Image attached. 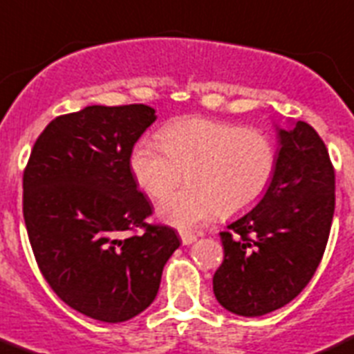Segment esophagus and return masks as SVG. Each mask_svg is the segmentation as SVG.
I'll return each instance as SVG.
<instances>
[{
  "label": "esophagus",
  "instance_id": "esophagus-1",
  "mask_svg": "<svg viewBox=\"0 0 354 354\" xmlns=\"http://www.w3.org/2000/svg\"><path fill=\"white\" fill-rule=\"evenodd\" d=\"M180 237H181V243L185 244V246H188V244H192V243H196L197 241V236L196 234H192V232H180Z\"/></svg>",
  "mask_w": 354,
  "mask_h": 354
}]
</instances>
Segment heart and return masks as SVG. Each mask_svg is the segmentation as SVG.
Instances as JSON below:
<instances>
[{
    "instance_id": "b5f03b06",
    "label": "heart",
    "mask_w": 354,
    "mask_h": 354,
    "mask_svg": "<svg viewBox=\"0 0 354 354\" xmlns=\"http://www.w3.org/2000/svg\"><path fill=\"white\" fill-rule=\"evenodd\" d=\"M277 169L274 141L259 129L188 117L132 148L131 171L150 197L165 196L187 171L190 185L158 203L160 220L196 229L220 211L244 213L260 203Z\"/></svg>"
}]
</instances>
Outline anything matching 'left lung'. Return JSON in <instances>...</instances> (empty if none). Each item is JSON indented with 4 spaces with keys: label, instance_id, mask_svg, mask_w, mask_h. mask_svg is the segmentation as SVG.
I'll list each match as a JSON object with an SVG mask.
<instances>
[{
    "label": "left lung",
    "instance_id": "8db88e82",
    "mask_svg": "<svg viewBox=\"0 0 354 354\" xmlns=\"http://www.w3.org/2000/svg\"><path fill=\"white\" fill-rule=\"evenodd\" d=\"M276 131V176L260 203L220 232L225 257L213 276L220 306L248 318L276 311L306 288L335 209V173L318 132L302 120Z\"/></svg>",
    "mask_w": 354,
    "mask_h": 354
}]
</instances>
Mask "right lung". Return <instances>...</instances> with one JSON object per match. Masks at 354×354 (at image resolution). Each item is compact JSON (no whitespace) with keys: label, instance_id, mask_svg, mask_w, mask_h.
<instances>
[{"label":"right lung","instance_id":"1","mask_svg":"<svg viewBox=\"0 0 354 354\" xmlns=\"http://www.w3.org/2000/svg\"><path fill=\"white\" fill-rule=\"evenodd\" d=\"M155 118L147 104L61 115L24 171V222L39 270L62 302L99 322L143 313L181 243L171 227L145 222L151 204L131 171L132 148ZM136 228L144 234L129 236Z\"/></svg>","mask_w":354,"mask_h":354}]
</instances>
